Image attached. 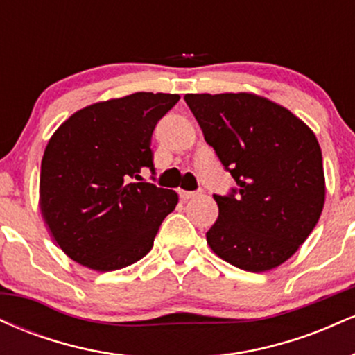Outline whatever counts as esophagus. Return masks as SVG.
Wrapping results in <instances>:
<instances>
[{"label": "esophagus", "instance_id": "34e87169", "mask_svg": "<svg viewBox=\"0 0 355 355\" xmlns=\"http://www.w3.org/2000/svg\"><path fill=\"white\" fill-rule=\"evenodd\" d=\"M178 193H180L182 200H190V198H195L198 195L197 191H187V190H178Z\"/></svg>", "mask_w": 355, "mask_h": 355}]
</instances>
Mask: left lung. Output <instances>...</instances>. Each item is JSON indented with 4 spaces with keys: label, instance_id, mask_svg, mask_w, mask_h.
Wrapping results in <instances>:
<instances>
[{
    "label": "left lung",
    "instance_id": "1",
    "mask_svg": "<svg viewBox=\"0 0 355 355\" xmlns=\"http://www.w3.org/2000/svg\"><path fill=\"white\" fill-rule=\"evenodd\" d=\"M189 108L239 189L214 195L207 232L215 255L247 272L282 266L319 222L325 177L315 133L291 110L255 93H189Z\"/></svg>",
    "mask_w": 355,
    "mask_h": 355
}]
</instances>
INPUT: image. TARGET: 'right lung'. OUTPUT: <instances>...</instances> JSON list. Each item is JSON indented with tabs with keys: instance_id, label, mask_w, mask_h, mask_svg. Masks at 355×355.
I'll return each mask as SVG.
<instances>
[{
	"instance_id": "add662e5",
	"label": "right lung",
	"mask_w": 355,
	"mask_h": 355,
	"mask_svg": "<svg viewBox=\"0 0 355 355\" xmlns=\"http://www.w3.org/2000/svg\"><path fill=\"white\" fill-rule=\"evenodd\" d=\"M178 100L138 92L96 101L67 118L48 140L40 207L55 242L76 263L112 272L152 250L178 193L141 182L140 173L153 172V128Z\"/></svg>"
}]
</instances>
